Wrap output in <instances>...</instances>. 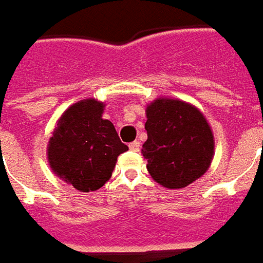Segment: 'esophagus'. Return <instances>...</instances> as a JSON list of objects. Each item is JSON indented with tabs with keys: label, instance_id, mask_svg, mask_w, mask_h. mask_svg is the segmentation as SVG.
I'll use <instances>...</instances> for the list:
<instances>
[{
	"label": "esophagus",
	"instance_id": "obj_1",
	"mask_svg": "<svg viewBox=\"0 0 263 263\" xmlns=\"http://www.w3.org/2000/svg\"><path fill=\"white\" fill-rule=\"evenodd\" d=\"M129 149H131V151L138 152L139 149H140V143H139L138 140H135V142L129 143Z\"/></svg>",
	"mask_w": 263,
	"mask_h": 263
}]
</instances>
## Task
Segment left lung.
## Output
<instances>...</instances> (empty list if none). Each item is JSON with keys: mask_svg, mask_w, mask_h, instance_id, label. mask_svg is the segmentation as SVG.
I'll list each match as a JSON object with an SVG mask.
<instances>
[{"mask_svg": "<svg viewBox=\"0 0 263 263\" xmlns=\"http://www.w3.org/2000/svg\"><path fill=\"white\" fill-rule=\"evenodd\" d=\"M147 140L142 154L152 179L183 189L206 173L214 156V136L202 112L186 101L159 98L147 105Z\"/></svg>", "mask_w": 263, "mask_h": 263, "instance_id": "1", "label": "left lung"}]
</instances>
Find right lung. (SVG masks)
Returning <instances> with one entry per match:
<instances>
[{
	"label": "right lung",
	"mask_w": 263,
	"mask_h": 263,
	"mask_svg": "<svg viewBox=\"0 0 263 263\" xmlns=\"http://www.w3.org/2000/svg\"><path fill=\"white\" fill-rule=\"evenodd\" d=\"M104 104L85 99L61 115L48 144V160L59 178L83 193L108 182L118 156L128 149L109 120Z\"/></svg>",
	"instance_id": "right-lung-1"
}]
</instances>
